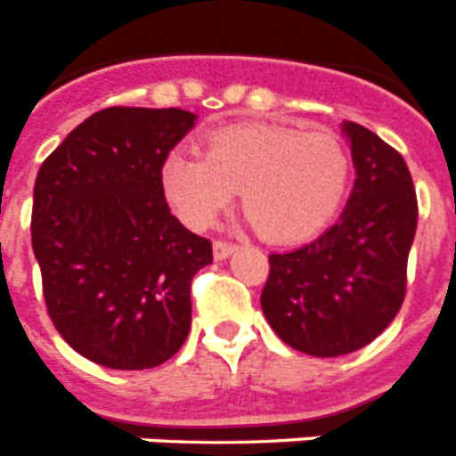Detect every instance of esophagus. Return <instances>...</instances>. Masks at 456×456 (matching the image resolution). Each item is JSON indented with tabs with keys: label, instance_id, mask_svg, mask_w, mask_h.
Here are the masks:
<instances>
[{
	"label": "esophagus",
	"instance_id": "1",
	"mask_svg": "<svg viewBox=\"0 0 456 456\" xmlns=\"http://www.w3.org/2000/svg\"><path fill=\"white\" fill-rule=\"evenodd\" d=\"M235 244L232 241H225V240H216L215 241V257L216 260H224V257L231 256L232 251H235Z\"/></svg>",
	"mask_w": 456,
	"mask_h": 456
}]
</instances>
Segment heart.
I'll return each instance as SVG.
<instances>
[{
	"label": "heart",
	"instance_id": "b5f03b06",
	"mask_svg": "<svg viewBox=\"0 0 456 456\" xmlns=\"http://www.w3.org/2000/svg\"><path fill=\"white\" fill-rule=\"evenodd\" d=\"M352 159L331 130L232 123L209 132L205 157L173 151L162 164V189L180 219L208 228L241 189L257 232L299 241L329 224L347 193Z\"/></svg>",
	"mask_w": 456,
	"mask_h": 456
}]
</instances>
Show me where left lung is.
I'll return each instance as SVG.
<instances>
[{
  "label": "left lung",
  "instance_id": "1",
  "mask_svg": "<svg viewBox=\"0 0 456 456\" xmlns=\"http://www.w3.org/2000/svg\"><path fill=\"white\" fill-rule=\"evenodd\" d=\"M356 184L340 219L305 247L269 256L260 304L283 342L331 358L365 347L404 304L418 199L404 157L345 123Z\"/></svg>",
  "mask_w": 456,
  "mask_h": 456
}]
</instances>
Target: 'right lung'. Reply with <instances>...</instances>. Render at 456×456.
Returning <instances> with one entry per match:
<instances>
[{
    "label": "right lung",
    "mask_w": 456,
    "mask_h": 456,
    "mask_svg": "<svg viewBox=\"0 0 456 456\" xmlns=\"http://www.w3.org/2000/svg\"><path fill=\"white\" fill-rule=\"evenodd\" d=\"M193 120L184 109L109 107L40 164L31 247L47 315L93 363L155 368L187 340L191 278L212 263V241L171 215L159 173Z\"/></svg>",
    "instance_id": "1"
}]
</instances>
